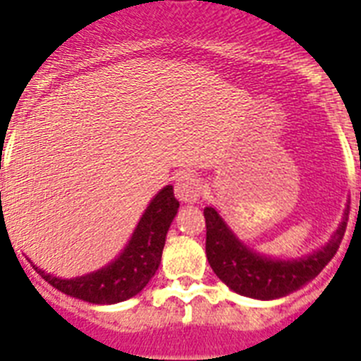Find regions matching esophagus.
Returning <instances> with one entry per match:
<instances>
[{"instance_id":"1","label":"esophagus","mask_w":361,"mask_h":361,"mask_svg":"<svg viewBox=\"0 0 361 361\" xmlns=\"http://www.w3.org/2000/svg\"><path fill=\"white\" fill-rule=\"evenodd\" d=\"M202 193V184L200 178L193 173H183L175 180V197L180 202H197Z\"/></svg>"}]
</instances>
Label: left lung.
Here are the masks:
<instances>
[{
  "mask_svg": "<svg viewBox=\"0 0 361 361\" xmlns=\"http://www.w3.org/2000/svg\"><path fill=\"white\" fill-rule=\"evenodd\" d=\"M206 219V257L222 282L238 295L258 300H275L296 291L331 262L342 244L349 219V208L338 229L317 253L298 260H275L245 247L215 208L204 209Z\"/></svg>",
  "mask_w": 361,
  "mask_h": 361,
  "instance_id": "left-lung-1",
  "label": "left lung"
}]
</instances>
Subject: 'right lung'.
Listing matches in <instances>:
<instances>
[{
	"instance_id": "right-lung-1",
	"label": "right lung",
	"mask_w": 361,
	"mask_h": 361,
	"mask_svg": "<svg viewBox=\"0 0 361 361\" xmlns=\"http://www.w3.org/2000/svg\"><path fill=\"white\" fill-rule=\"evenodd\" d=\"M177 209L178 200L173 195V188H162L146 208L123 253L106 267L90 275L63 280L44 273L36 266L34 269L52 288L73 298L85 300L90 304L124 302L141 293L159 269L166 233L170 229L173 216L177 215Z\"/></svg>"
}]
</instances>
